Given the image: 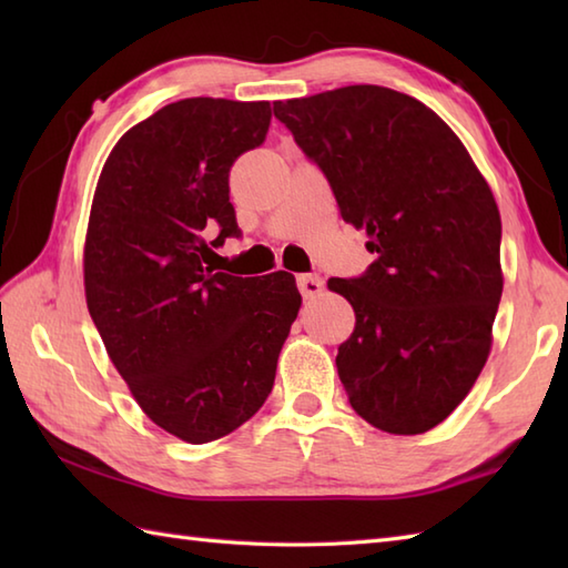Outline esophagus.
Masks as SVG:
<instances>
[{
    "mask_svg": "<svg viewBox=\"0 0 568 568\" xmlns=\"http://www.w3.org/2000/svg\"><path fill=\"white\" fill-rule=\"evenodd\" d=\"M297 287L305 297H317L324 291V281L317 273H305V275H297Z\"/></svg>",
    "mask_w": 568,
    "mask_h": 568,
    "instance_id": "1",
    "label": "esophagus"
}]
</instances>
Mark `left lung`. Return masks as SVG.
<instances>
[{
	"label": "left lung",
	"mask_w": 568,
	"mask_h": 568,
	"mask_svg": "<svg viewBox=\"0 0 568 568\" xmlns=\"http://www.w3.org/2000/svg\"><path fill=\"white\" fill-rule=\"evenodd\" d=\"M273 112L376 253L361 277L327 283L356 315L336 354L348 403L383 432L425 434L462 405L493 346L503 268L490 185L409 94L348 84Z\"/></svg>",
	"instance_id": "left-lung-1"
}]
</instances>
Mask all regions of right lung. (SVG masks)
Here are the masks:
<instances>
[{
  "label": "right lung",
  "instance_id": "add662e5",
  "mask_svg": "<svg viewBox=\"0 0 568 568\" xmlns=\"http://www.w3.org/2000/svg\"><path fill=\"white\" fill-rule=\"evenodd\" d=\"M268 126L271 102H173L116 141L94 187L82 251L90 317L139 407L187 444L258 413L303 305L291 273L258 281L207 265L204 234H239L229 171Z\"/></svg>",
  "mask_w": 568,
  "mask_h": 568
}]
</instances>
